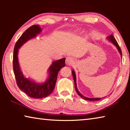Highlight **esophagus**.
I'll list each match as a JSON object with an SVG mask.
<instances>
[{"label":"esophagus","mask_w":130,"mask_h":130,"mask_svg":"<svg viewBox=\"0 0 130 130\" xmlns=\"http://www.w3.org/2000/svg\"><path fill=\"white\" fill-rule=\"evenodd\" d=\"M66 63L67 65H71L74 62L73 58L71 57H68L66 58Z\"/></svg>","instance_id":"obj_1"}]
</instances>
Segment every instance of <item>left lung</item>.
<instances>
[{
  "label": "left lung",
  "mask_w": 130,
  "mask_h": 130,
  "mask_svg": "<svg viewBox=\"0 0 130 130\" xmlns=\"http://www.w3.org/2000/svg\"><path fill=\"white\" fill-rule=\"evenodd\" d=\"M107 38L108 39V40H109L110 42H111L117 48V49L118 50L119 52V53L120 54L121 57H122V50L120 49V47H119V46L118 43L117 42V41L115 38V37L113 36V34H111L109 36L107 37ZM72 75H73V80H74V87H75V89H76V91L77 92V93H78V94L79 96H80L81 98H82L83 99L85 100H89V101H97V100H101V99L102 98H87V97H85L84 96H83L82 94L80 93V92L78 91V90L77 89V84H76V73H75V72L73 70L72 71Z\"/></svg>",
  "instance_id": "left-lung-1"
}]
</instances>
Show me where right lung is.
I'll return each instance as SVG.
<instances>
[{"mask_svg": "<svg viewBox=\"0 0 130 130\" xmlns=\"http://www.w3.org/2000/svg\"><path fill=\"white\" fill-rule=\"evenodd\" d=\"M41 31V27L37 25L31 26L26 30L15 43L13 54V69L18 86L28 96L34 99L46 98L52 93L56 85L58 72L61 68L65 66V58L53 62L48 69V77L42 83H38L24 76L21 71L18 57L19 49L26 42L36 37Z\"/></svg>", "mask_w": 130, "mask_h": 130, "instance_id": "right-lung-1", "label": "right lung"}]
</instances>
